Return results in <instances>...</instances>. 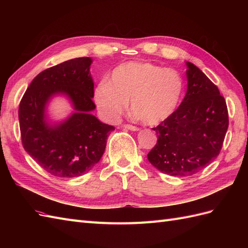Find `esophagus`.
Wrapping results in <instances>:
<instances>
[{
	"instance_id": "obj_1",
	"label": "esophagus",
	"mask_w": 248,
	"mask_h": 248,
	"mask_svg": "<svg viewBox=\"0 0 248 248\" xmlns=\"http://www.w3.org/2000/svg\"><path fill=\"white\" fill-rule=\"evenodd\" d=\"M124 128H126V129H129V130H131V131H139L140 130V128L139 127H137V126H133V125H130V124H124Z\"/></svg>"
}]
</instances>
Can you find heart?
<instances>
[{
    "instance_id": "obj_1",
    "label": "heart",
    "mask_w": 248,
    "mask_h": 248,
    "mask_svg": "<svg viewBox=\"0 0 248 248\" xmlns=\"http://www.w3.org/2000/svg\"><path fill=\"white\" fill-rule=\"evenodd\" d=\"M183 90V79L176 70L131 61L117 66L96 87L94 101L104 119L116 122L130 99L133 115L142 123L155 125L176 110Z\"/></svg>"
}]
</instances>
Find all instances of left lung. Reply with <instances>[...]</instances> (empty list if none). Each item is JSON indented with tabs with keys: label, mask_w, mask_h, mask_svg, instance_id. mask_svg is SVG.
<instances>
[{
	"label": "left lung",
	"mask_w": 248,
	"mask_h": 248,
	"mask_svg": "<svg viewBox=\"0 0 248 248\" xmlns=\"http://www.w3.org/2000/svg\"><path fill=\"white\" fill-rule=\"evenodd\" d=\"M187 91L172 114L153 128L157 144L150 163L164 174L191 176L219 155L229 127L226 100L196 65L186 62Z\"/></svg>",
	"instance_id": "1"
}]
</instances>
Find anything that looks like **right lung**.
Wrapping results in <instances>:
<instances>
[{
  "label": "right lung",
  "instance_id": "1",
  "mask_svg": "<svg viewBox=\"0 0 248 248\" xmlns=\"http://www.w3.org/2000/svg\"><path fill=\"white\" fill-rule=\"evenodd\" d=\"M91 58H77L52 66L37 76L22 96L18 108L21 142L28 154L49 174L61 178L84 175L100 160L114 126L90 111L95 109ZM57 93L71 99L75 112L51 125L45 108Z\"/></svg>",
  "mask_w": 248,
  "mask_h": 248
}]
</instances>
